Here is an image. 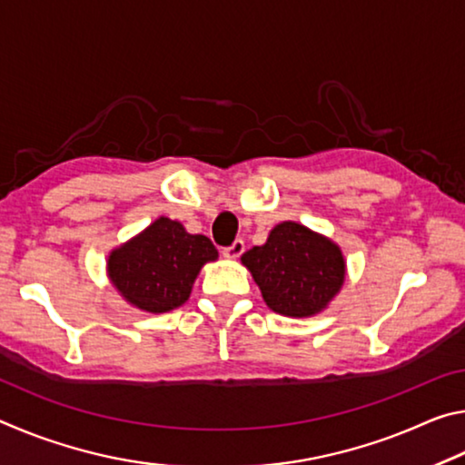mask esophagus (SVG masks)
Wrapping results in <instances>:
<instances>
[{
	"label": "esophagus",
	"instance_id": "esophagus-1",
	"mask_svg": "<svg viewBox=\"0 0 465 465\" xmlns=\"http://www.w3.org/2000/svg\"><path fill=\"white\" fill-rule=\"evenodd\" d=\"M243 250H246V243H243V240H235L232 246L223 248V256L225 258H232V261H235V258H240L243 254Z\"/></svg>",
	"mask_w": 465,
	"mask_h": 465
}]
</instances>
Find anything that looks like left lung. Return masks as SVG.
<instances>
[{
	"instance_id": "1",
	"label": "left lung",
	"mask_w": 465,
	"mask_h": 465,
	"mask_svg": "<svg viewBox=\"0 0 465 465\" xmlns=\"http://www.w3.org/2000/svg\"><path fill=\"white\" fill-rule=\"evenodd\" d=\"M242 262L261 287L266 305L291 318L322 312L344 282L341 248L293 222L279 223L264 246L248 250Z\"/></svg>"
}]
</instances>
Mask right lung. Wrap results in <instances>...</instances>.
<instances>
[{"label": "right lung", "instance_id": "right-lung-1", "mask_svg": "<svg viewBox=\"0 0 465 465\" xmlns=\"http://www.w3.org/2000/svg\"><path fill=\"white\" fill-rule=\"evenodd\" d=\"M215 258L207 235H193L183 223L160 217L108 256V277L129 303L163 313L186 302L201 266Z\"/></svg>", "mask_w": 465, "mask_h": 465}]
</instances>
